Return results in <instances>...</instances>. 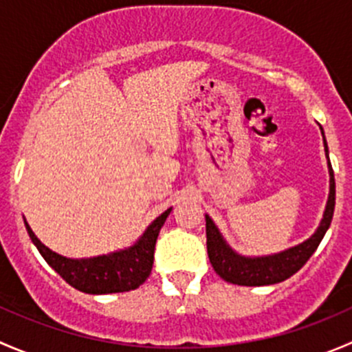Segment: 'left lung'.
I'll list each match as a JSON object with an SVG mask.
<instances>
[{"mask_svg":"<svg viewBox=\"0 0 352 352\" xmlns=\"http://www.w3.org/2000/svg\"><path fill=\"white\" fill-rule=\"evenodd\" d=\"M322 138H324L325 156H327L329 166V199L325 204L324 218L320 225L315 230L314 235L307 239L305 242L294 245V247L286 248V250L278 252L271 255H242L233 250L228 242L223 239L221 232L214 225L211 218L206 214V239H208V255L212 269L219 278L225 279L226 283L239 286H269L281 283L285 279L296 274L308 258L314 255L317 247L320 245L322 239L327 233L330 221L333 216V208H336V180H333L332 165L329 160V146L325 141L324 129H322Z\"/></svg>","mask_w":352,"mask_h":352,"instance_id":"8db88e82","label":"left lung"}]
</instances>
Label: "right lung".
Instances as JSON below:
<instances>
[{
    "label": "right lung",
    "mask_w": 352,
    "mask_h": 352,
    "mask_svg": "<svg viewBox=\"0 0 352 352\" xmlns=\"http://www.w3.org/2000/svg\"><path fill=\"white\" fill-rule=\"evenodd\" d=\"M170 211L172 208L153 219L143 235L131 247L87 258H69L56 254L35 236L25 218L23 223L28 236L41 252L42 257L67 285L88 294H109L136 289L146 281L153 267L156 239Z\"/></svg>",
    "instance_id": "1"
}]
</instances>
